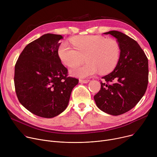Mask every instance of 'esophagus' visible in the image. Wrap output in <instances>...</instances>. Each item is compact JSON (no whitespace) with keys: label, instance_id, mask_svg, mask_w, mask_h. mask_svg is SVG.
<instances>
[{"label":"esophagus","instance_id":"obj_1","mask_svg":"<svg viewBox=\"0 0 157 157\" xmlns=\"http://www.w3.org/2000/svg\"><path fill=\"white\" fill-rule=\"evenodd\" d=\"M89 81H90V80H88V79H86V80L79 79V82L80 83H88Z\"/></svg>","mask_w":157,"mask_h":157}]
</instances>
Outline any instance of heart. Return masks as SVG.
<instances>
[{
	"instance_id": "b5f03b06",
	"label": "heart",
	"mask_w": 157,
	"mask_h": 157,
	"mask_svg": "<svg viewBox=\"0 0 157 157\" xmlns=\"http://www.w3.org/2000/svg\"><path fill=\"white\" fill-rule=\"evenodd\" d=\"M71 41L74 47L67 42H62L58 48L61 62L69 67L81 63L84 57L86 62L69 71L72 76L86 78L98 71L108 74L117 67L120 56V48L117 40L106 39L101 36L87 35L74 37Z\"/></svg>"
}]
</instances>
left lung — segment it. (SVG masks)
<instances>
[{
  "instance_id": "8db88e82",
  "label": "left lung",
  "mask_w": 157,
  "mask_h": 157,
  "mask_svg": "<svg viewBox=\"0 0 157 157\" xmlns=\"http://www.w3.org/2000/svg\"><path fill=\"white\" fill-rule=\"evenodd\" d=\"M117 39L120 56L112 72L102 78L101 90L95 96L97 106L113 116L122 114L141 99L148 83V60L135 40L117 30L104 33Z\"/></svg>"
}]
</instances>
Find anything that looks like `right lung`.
<instances>
[{
    "mask_svg": "<svg viewBox=\"0 0 157 157\" xmlns=\"http://www.w3.org/2000/svg\"><path fill=\"white\" fill-rule=\"evenodd\" d=\"M63 37L46 34L24 48L15 65L14 86L19 102L38 117L51 118L68 105L78 79L67 77L58 55Z\"/></svg>",
    "mask_w": 157,
    "mask_h": 157,
    "instance_id": "obj_1",
    "label": "right lung"
}]
</instances>
